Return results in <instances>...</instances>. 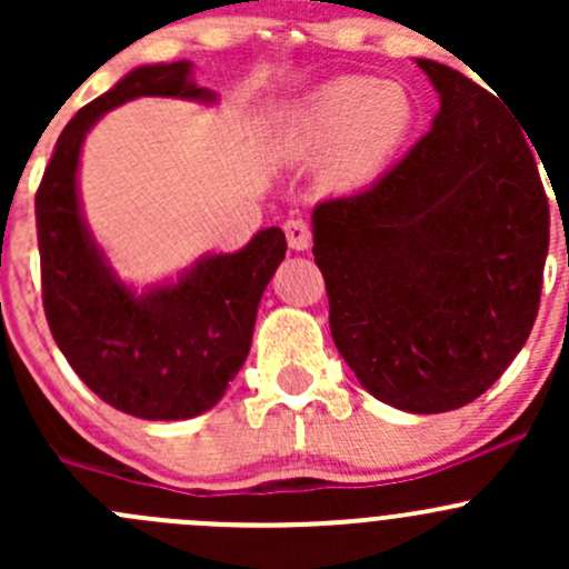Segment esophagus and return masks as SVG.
I'll return each mask as SVG.
<instances>
[{
  "instance_id": "34e87169",
  "label": "esophagus",
  "mask_w": 569,
  "mask_h": 569,
  "mask_svg": "<svg viewBox=\"0 0 569 569\" xmlns=\"http://www.w3.org/2000/svg\"><path fill=\"white\" fill-rule=\"evenodd\" d=\"M283 231H286V239H289L291 250L311 248V228H308L306 220H286Z\"/></svg>"
}]
</instances>
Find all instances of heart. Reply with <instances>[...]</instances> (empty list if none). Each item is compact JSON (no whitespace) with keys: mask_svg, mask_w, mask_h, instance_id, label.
I'll return each instance as SVG.
<instances>
[{"mask_svg":"<svg viewBox=\"0 0 569 569\" xmlns=\"http://www.w3.org/2000/svg\"><path fill=\"white\" fill-rule=\"evenodd\" d=\"M416 120V104L401 84L341 77L297 101L283 123V146L297 157H327V181L358 189L386 173Z\"/></svg>","mask_w":569,"mask_h":569,"instance_id":"obj_1","label":"heart"}]
</instances>
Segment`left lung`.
I'll use <instances>...</instances> for the list:
<instances>
[{"mask_svg": "<svg viewBox=\"0 0 569 569\" xmlns=\"http://www.w3.org/2000/svg\"><path fill=\"white\" fill-rule=\"evenodd\" d=\"M416 62L440 96L432 129L311 226L341 358L375 399L429 416L479 399L523 349L550 211L539 153L496 96Z\"/></svg>", "mask_w": 569, "mask_h": 569, "instance_id": "8db88e82", "label": "left lung"}]
</instances>
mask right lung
<instances>
[{
	"label": "right lung",
	"instance_id": "right-lung-1",
	"mask_svg": "<svg viewBox=\"0 0 569 569\" xmlns=\"http://www.w3.org/2000/svg\"><path fill=\"white\" fill-rule=\"evenodd\" d=\"M140 96L217 104L192 62H153L126 73L62 129L36 194L43 311L79 380L126 416L183 421L211 410L248 360L258 302L286 258L280 228L237 252H206L173 280L126 283L96 242L79 198L88 131Z\"/></svg>",
	"mask_w": 569,
	"mask_h": 569
}]
</instances>
